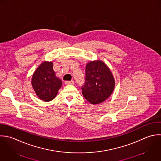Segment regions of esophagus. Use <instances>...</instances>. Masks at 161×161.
<instances>
[{
	"instance_id": "esophagus-1",
	"label": "esophagus",
	"mask_w": 161,
	"mask_h": 161,
	"mask_svg": "<svg viewBox=\"0 0 161 161\" xmlns=\"http://www.w3.org/2000/svg\"><path fill=\"white\" fill-rule=\"evenodd\" d=\"M65 84L66 85H73L74 84V81L73 80L66 81H65Z\"/></svg>"
}]
</instances>
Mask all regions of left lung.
Instances as JSON below:
<instances>
[{"instance_id": "left-lung-1", "label": "left lung", "mask_w": 161, "mask_h": 161, "mask_svg": "<svg viewBox=\"0 0 161 161\" xmlns=\"http://www.w3.org/2000/svg\"><path fill=\"white\" fill-rule=\"evenodd\" d=\"M85 84L81 87L82 94L91 104H99L112 94L115 81L108 66L101 60L86 64Z\"/></svg>"}]
</instances>
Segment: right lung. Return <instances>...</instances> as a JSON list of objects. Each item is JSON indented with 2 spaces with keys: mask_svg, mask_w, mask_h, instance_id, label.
I'll list each match as a JSON object with an SVG mask.
<instances>
[{
  "mask_svg": "<svg viewBox=\"0 0 161 161\" xmlns=\"http://www.w3.org/2000/svg\"><path fill=\"white\" fill-rule=\"evenodd\" d=\"M32 86L36 95L44 102L53 100L62 86V81L56 76L52 61H43L34 72Z\"/></svg>",
  "mask_w": 161,
  "mask_h": 161,
  "instance_id": "obj_1",
  "label": "right lung"
}]
</instances>
